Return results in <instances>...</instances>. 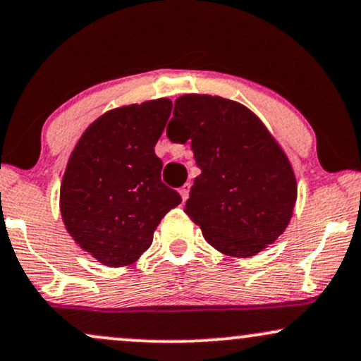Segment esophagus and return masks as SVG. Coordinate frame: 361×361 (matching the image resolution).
I'll list each match as a JSON object with an SVG mask.
<instances>
[{
  "instance_id": "esophagus-1",
  "label": "esophagus",
  "mask_w": 361,
  "mask_h": 361,
  "mask_svg": "<svg viewBox=\"0 0 361 361\" xmlns=\"http://www.w3.org/2000/svg\"><path fill=\"white\" fill-rule=\"evenodd\" d=\"M188 193H190V185L186 183V185H183L180 188V195H181V200H183V202H185L186 198H188Z\"/></svg>"
}]
</instances>
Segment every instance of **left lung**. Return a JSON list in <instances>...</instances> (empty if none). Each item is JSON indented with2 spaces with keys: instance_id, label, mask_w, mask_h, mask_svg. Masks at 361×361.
Wrapping results in <instances>:
<instances>
[{
  "instance_id": "obj_1",
  "label": "left lung",
  "mask_w": 361,
  "mask_h": 361,
  "mask_svg": "<svg viewBox=\"0 0 361 361\" xmlns=\"http://www.w3.org/2000/svg\"><path fill=\"white\" fill-rule=\"evenodd\" d=\"M166 136L192 142L202 173L185 214L208 244L232 257H250L277 240L296 205V176L254 112L230 99L186 94L176 99Z\"/></svg>"
}]
</instances>
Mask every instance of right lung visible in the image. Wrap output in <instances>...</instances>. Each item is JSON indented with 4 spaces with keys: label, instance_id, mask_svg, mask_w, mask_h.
I'll list each match as a JSON object with an SVG mask.
<instances>
[{
    "label": "right lung",
    "instance_id": "1",
    "mask_svg": "<svg viewBox=\"0 0 361 361\" xmlns=\"http://www.w3.org/2000/svg\"><path fill=\"white\" fill-rule=\"evenodd\" d=\"M173 104L156 99L117 107L95 119L73 147L60 212L73 240L104 266L136 262L164 215L181 203L161 181L154 146Z\"/></svg>",
    "mask_w": 361,
    "mask_h": 361
}]
</instances>
